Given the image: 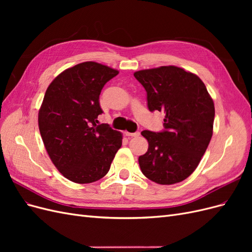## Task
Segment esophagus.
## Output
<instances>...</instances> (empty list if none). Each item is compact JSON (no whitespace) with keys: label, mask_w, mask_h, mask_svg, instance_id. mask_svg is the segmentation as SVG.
Instances as JSON below:
<instances>
[{"label":"esophagus","mask_w":252,"mask_h":252,"mask_svg":"<svg viewBox=\"0 0 252 252\" xmlns=\"http://www.w3.org/2000/svg\"><path fill=\"white\" fill-rule=\"evenodd\" d=\"M126 135L127 136H139L140 135V132L139 131H135V132H126Z\"/></svg>","instance_id":"esophagus-1"}]
</instances>
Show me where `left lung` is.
Masks as SVG:
<instances>
[{
  "label": "left lung",
  "mask_w": 252,
  "mask_h": 252,
  "mask_svg": "<svg viewBox=\"0 0 252 252\" xmlns=\"http://www.w3.org/2000/svg\"><path fill=\"white\" fill-rule=\"evenodd\" d=\"M150 111H163L164 130H144L148 150L139 157L145 177L161 185L187 179L199 165L213 132L215 104L196 74L177 66L135 71Z\"/></svg>",
  "instance_id": "1"
}]
</instances>
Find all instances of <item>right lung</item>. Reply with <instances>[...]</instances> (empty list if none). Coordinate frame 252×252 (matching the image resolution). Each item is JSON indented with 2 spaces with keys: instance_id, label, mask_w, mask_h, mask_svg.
Segmentation results:
<instances>
[{
  "instance_id": "add662e5",
  "label": "right lung",
  "mask_w": 252,
  "mask_h": 252,
  "mask_svg": "<svg viewBox=\"0 0 252 252\" xmlns=\"http://www.w3.org/2000/svg\"><path fill=\"white\" fill-rule=\"evenodd\" d=\"M118 73L96 62L80 63L61 72L45 93L40 133L51 162L71 182L88 184L105 177L122 146V133L97 120L101 91Z\"/></svg>"
}]
</instances>
